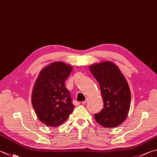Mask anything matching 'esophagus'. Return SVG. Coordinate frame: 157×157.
<instances>
[{
	"label": "esophagus",
	"instance_id": "34e87169",
	"mask_svg": "<svg viewBox=\"0 0 157 157\" xmlns=\"http://www.w3.org/2000/svg\"><path fill=\"white\" fill-rule=\"evenodd\" d=\"M88 100H89V98H87L86 99V100H85V101H82V104H83V105H84V104H86L87 103V102L88 101Z\"/></svg>",
	"mask_w": 157,
	"mask_h": 157
}]
</instances>
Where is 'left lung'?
Here are the masks:
<instances>
[{
	"mask_svg": "<svg viewBox=\"0 0 157 157\" xmlns=\"http://www.w3.org/2000/svg\"><path fill=\"white\" fill-rule=\"evenodd\" d=\"M98 82L104 108L95 114V119L104 128H115L123 123L130 109L131 95L126 78L116 65L103 62L89 67Z\"/></svg>",
	"mask_w": 157,
	"mask_h": 157,
	"instance_id": "obj_1",
	"label": "left lung"
}]
</instances>
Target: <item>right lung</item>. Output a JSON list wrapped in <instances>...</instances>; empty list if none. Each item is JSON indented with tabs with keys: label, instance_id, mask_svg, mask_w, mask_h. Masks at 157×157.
Wrapping results in <instances>:
<instances>
[{
	"label": "right lung",
	"instance_id": "1",
	"mask_svg": "<svg viewBox=\"0 0 157 157\" xmlns=\"http://www.w3.org/2000/svg\"><path fill=\"white\" fill-rule=\"evenodd\" d=\"M71 71L69 65L53 62L40 71L34 84L32 105L39 120L46 126L56 127L63 124L75 108L64 84Z\"/></svg>",
	"mask_w": 157,
	"mask_h": 157
}]
</instances>
